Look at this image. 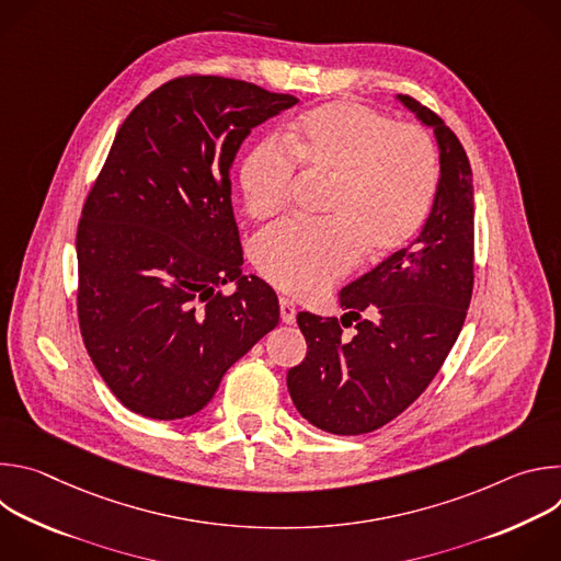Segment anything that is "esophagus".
<instances>
[{"label":"esophagus","mask_w":561,"mask_h":561,"mask_svg":"<svg viewBox=\"0 0 561 561\" xmlns=\"http://www.w3.org/2000/svg\"><path fill=\"white\" fill-rule=\"evenodd\" d=\"M279 312H282V322H284V324H293V322H295L297 308H295V304H293L290 299H286V297L279 299Z\"/></svg>","instance_id":"1"}]
</instances>
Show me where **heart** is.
I'll use <instances>...</instances> for the list:
<instances>
[{
  "label": "heart",
  "mask_w": 561,
  "mask_h": 561,
  "mask_svg": "<svg viewBox=\"0 0 561 561\" xmlns=\"http://www.w3.org/2000/svg\"><path fill=\"white\" fill-rule=\"evenodd\" d=\"M282 141H257L239 169L247 210L266 219L284 210L295 169L324 180L322 224L284 221L253 244L257 271L293 297H317L348 275L359 255L383 260L407 247L424 224L439 182L433 137L357 104L331 102L295 119Z\"/></svg>",
  "instance_id": "b5f03b06"
}]
</instances>
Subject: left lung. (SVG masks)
Returning <instances> with one entry per match:
<instances>
[{
	"mask_svg": "<svg viewBox=\"0 0 561 561\" xmlns=\"http://www.w3.org/2000/svg\"><path fill=\"white\" fill-rule=\"evenodd\" d=\"M399 100L435 128L439 144L442 178L431 217L409 249L342 290V319L297 312L308 351L288 370V392L304 420L333 435L373 433L402 415L448 357L472 297L468 154L437 113L411 95ZM353 321L358 333L346 341L341 327Z\"/></svg>",
	"mask_w": 561,
	"mask_h": 561,
	"instance_id": "obj_1",
	"label": "left lung"
}]
</instances>
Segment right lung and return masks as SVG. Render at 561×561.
I'll return each instance as SVG.
<instances>
[{
    "label": "right lung",
    "instance_id": "obj_1",
    "mask_svg": "<svg viewBox=\"0 0 561 561\" xmlns=\"http://www.w3.org/2000/svg\"><path fill=\"white\" fill-rule=\"evenodd\" d=\"M297 102L193 72L154 89L119 126L77 224V319L128 411L199 413L279 324L275 290L242 273L230 164L251 128ZM230 280L238 288L224 294Z\"/></svg>",
    "mask_w": 561,
    "mask_h": 561
}]
</instances>
